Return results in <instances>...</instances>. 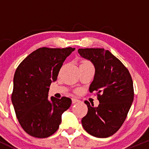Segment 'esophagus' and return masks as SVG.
Returning <instances> with one entry per match:
<instances>
[{"mask_svg": "<svg viewBox=\"0 0 149 149\" xmlns=\"http://www.w3.org/2000/svg\"><path fill=\"white\" fill-rule=\"evenodd\" d=\"M80 102L79 100L75 98V97H73V98H72V103L73 104H75V103H76V102Z\"/></svg>", "mask_w": 149, "mask_h": 149, "instance_id": "esophagus-1", "label": "esophagus"}]
</instances>
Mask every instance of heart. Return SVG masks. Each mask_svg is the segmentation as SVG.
<instances>
[{"label":"heart","instance_id":"heart-1","mask_svg":"<svg viewBox=\"0 0 149 149\" xmlns=\"http://www.w3.org/2000/svg\"><path fill=\"white\" fill-rule=\"evenodd\" d=\"M81 64H91L90 62H89L88 61H83L81 62Z\"/></svg>","mask_w":149,"mask_h":149}]
</instances>
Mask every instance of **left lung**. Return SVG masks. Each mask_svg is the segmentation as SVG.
I'll return each mask as SVG.
<instances>
[{"instance_id": "obj_1", "label": "left lung", "mask_w": 149, "mask_h": 149, "mask_svg": "<svg viewBox=\"0 0 149 149\" xmlns=\"http://www.w3.org/2000/svg\"><path fill=\"white\" fill-rule=\"evenodd\" d=\"M78 51L95 66V77L89 90L96 92L100 101L97 107L85 101L88 111L82 118V125L92 136L109 137L118 130L127 118L134 100L132 78L125 65L109 50L85 48Z\"/></svg>"}]
</instances>
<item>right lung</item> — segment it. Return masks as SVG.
Masks as SVG:
<instances>
[{"label": "right lung", "mask_w": 149, "mask_h": 149, "mask_svg": "<svg viewBox=\"0 0 149 149\" xmlns=\"http://www.w3.org/2000/svg\"><path fill=\"white\" fill-rule=\"evenodd\" d=\"M75 48L40 47L20 63L15 71L11 100L20 125L27 134L46 138L57 130L61 114L71 100L51 97L48 92L56 81L63 63Z\"/></svg>", "instance_id": "obj_1"}]
</instances>
